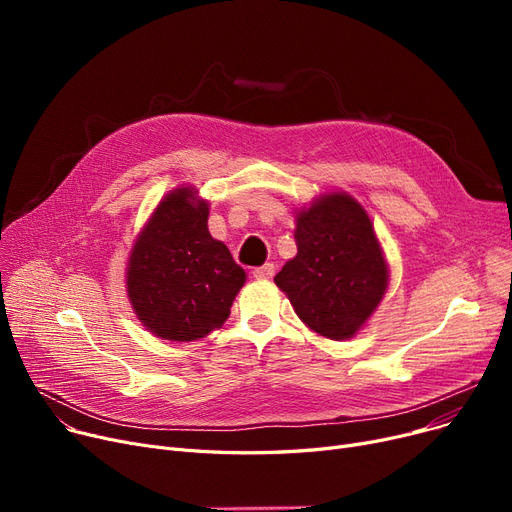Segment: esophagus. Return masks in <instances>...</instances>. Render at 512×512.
<instances>
[{
    "label": "esophagus",
    "instance_id": "34e87169",
    "mask_svg": "<svg viewBox=\"0 0 512 512\" xmlns=\"http://www.w3.org/2000/svg\"><path fill=\"white\" fill-rule=\"evenodd\" d=\"M274 274H276L274 263H265V265L255 267V270H253V276L259 278V280H270V278H274Z\"/></svg>",
    "mask_w": 512,
    "mask_h": 512
}]
</instances>
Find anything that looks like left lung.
I'll return each instance as SVG.
<instances>
[{
    "label": "left lung",
    "mask_w": 512,
    "mask_h": 512,
    "mask_svg": "<svg viewBox=\"0 0 512 512\" xmlns=\"http://www.w3.org/2000/svg\"><path fill=\"white\" fill-rule=\"evenodd\" d=\"M297 257L274 278L305 324L326 338L357 334L380 305L388 265L365 209L344 193L297 215Z\"/></svg>",
    "instance_id": "left-lung-1"
}]
</instances>
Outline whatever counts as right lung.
Returning a JSON list of instances; mask_svg holds the SVG:
<instances>
[{
	"label": "right lung",
	"instance_id": "1",
	"mask_svg": "<svg viewBox=\"0 0 512 512\" xmlns=\"http://www.w3.org/2000/svg\"><path fill=\"white\" fill-rule=\"evenodd\" d=\"M207 218L193 188H176L134 242L128 297L143 326L164 340L188 342L220 328L245 284V270L209 234Z\"/></svg>",
	"mask_w": 512,
	"mask_h": 512
}]
</instances>
